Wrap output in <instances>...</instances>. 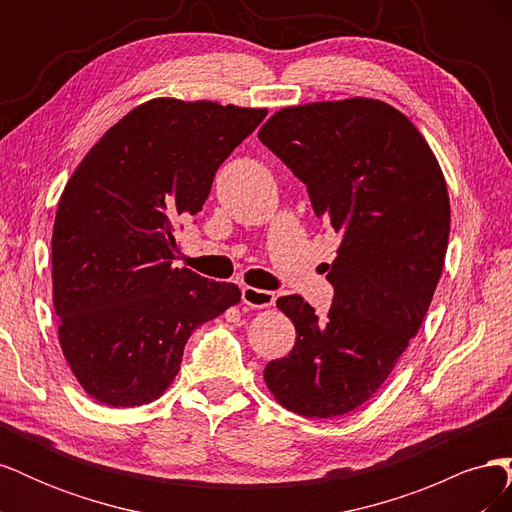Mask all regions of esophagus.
Instances as JSON below:
<instances>
[{
  "label": "esophagus",
  "mask_w": 512,
  "mask_h": 512,
  "mask_svg": "<svg viewBox=\"0 0 512 512\" xmlns=\"http://www.w3.org/2000/svg\"><path fill=\"white\" fill-rule=\"evenodd\" d=\"M241 299L245 305H250L252 309H265L275 303V292L271 290H260L254 286H243L241 290Z\"/></svg>",
  "instance_id": "obj_1"
}]
</instances>
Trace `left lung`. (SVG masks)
Masks as SVG:
<instances>
[{
	"instance_id": "1",
	"label": "left lung",
	"mask_w": 512,
	"mask_h": 512,
	"mask_svg": "<svg viewBox=\"0 0 512 512\" xmlns=\"http://www.w3.org/2000/svg\"><path fill=\"white\" fill-rule=\"evenodd\" d=\"M258 138L342 235L327 316L299 294L277 299L297 342L265 382L290 412L342 416L380 389L421 329L451 232L446 181L421 132L380 100L288 106Z\"/></svg>"
}]
</instances>
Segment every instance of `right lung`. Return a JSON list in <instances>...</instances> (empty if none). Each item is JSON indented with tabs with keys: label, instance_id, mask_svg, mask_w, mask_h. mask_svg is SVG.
<instances>
[{
	"label": "right lung",
	"instance_id": "1",
	"mask_svg": "<svg viewBox=\"0 0 512 512\" xmlns=\"http://www.w3.org/2000/svg\"><path fill=\"white\" fill-rule=\"evenodd\" d=\"M267 108L156 98L89 149L59 198L53 305L59 344L87 395L143 406L175 380L196 327L241 290L173 269L179 220L203 209L222 162Z\"/></svg>",
	"mask_w": 512,
	"mask_h": 512
}]
</instances>
